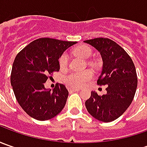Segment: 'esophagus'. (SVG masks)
Returning a JSON list of instances; mask_svg holds the SVG:
<instances>
[{"label":"esophagus","instance_id":"1","mask_svg":"<svg viewBox=\"0 0 147 147\" xmlns=\"http://www.w3.org/2000/svg\"><path fill=\"white\" fill-rule=\"evenodd\" d=\"M68 90H69V92H78V91H79V89H76V88H68Z\"/></svg>","mask_w":147,"mask_h":147}]
</instances>
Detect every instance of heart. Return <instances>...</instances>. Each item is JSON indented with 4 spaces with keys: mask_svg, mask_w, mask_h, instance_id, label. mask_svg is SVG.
I'll list each match as a JSON object with an SVG mask.
<instances>
[{
    "mask_svg": "<svg viewBox=\"0 0 147 147\" xmlns=\"http://www.w3.org/2000/svg\"><path fill=\"white\" fill-rule=\"evenodd\" d=\"M74 53L81 56L83 59H88L92 55V49L88 46L82 45L77 47L74 50ZM68 65V55L65 53L62 54L59 58V66L60 69H65ZM93 73L92 70H85L82 72H72L64 78L65 82L71 88H78L82 87L86 82L92 79Z\"/></svg>",
    "mask_w": 147,
    "mask_h": 147,
    "instance_id": "b5f03b06",
    "label": "heart"
}]
</instances>
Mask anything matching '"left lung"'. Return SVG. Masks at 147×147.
I'll list each match as a JSON object with an SVG mask.
<instances>
[{"mask_svg":"<svg viewBox=\"0 0 147 147\" xmlns=\"http://www.w3.org/2000/svg\"><path fill=\"white\" fill-rule=\"evenodd\" d=\"M84 42L100 53L103 69L97 84L107 87L105 95L92 92L85 102L87 110L100 121H114L126 111L134 98L138 87L135 65L128 54L109 38L98 37Z\"/></svg>","mask_w":147,"mask_h":147,"instance_id":"1","label":"left lung"}]
</instances>
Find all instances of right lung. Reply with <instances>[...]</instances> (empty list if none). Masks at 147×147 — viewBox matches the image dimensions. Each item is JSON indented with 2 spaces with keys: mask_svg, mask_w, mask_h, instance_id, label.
Here are the masks:
<instances>
[{
  "mask_svg": "<svg viewBox=\"0 0 147 147\" xmlns=\"http://www.w3.org/2000/svg\"><path fill=\"white\" fill-rule=\"evenodd\" d=\"M76 42L42 37L17 54L10 74L14 96L22 109L32 118L45 121L56 116L65 107L69 92L57 83L53 91L44 83L59 70V58Z\"/></svg>",
  "mask_w": 147,
  "mask_h": 147,
  "instance_id": "1",
  "label": "right lung"
}]
</instances>
